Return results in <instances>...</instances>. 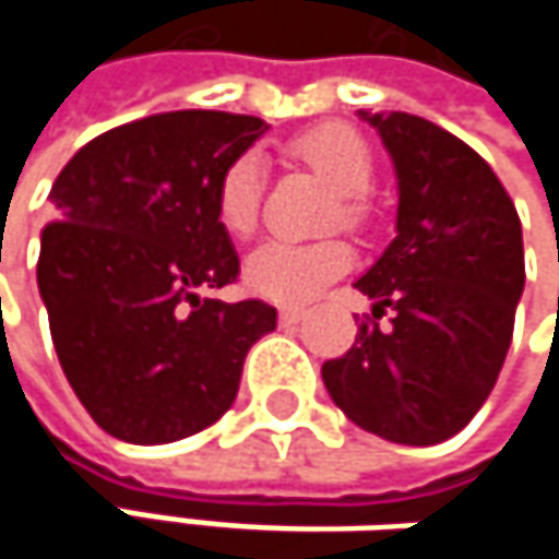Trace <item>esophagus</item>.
<instances>
[{
  "mask_svg": "<svg viewBox=\"0 0 559 559\" xmlns=\"http://www.w3.org/2000/svg\"><path fill=\"white\" fill-rule=\"evenodd\" d=\"M300 320H304V310H300V307H284V310H281V323L290 326V323H300Z\"/></svg>",
  "mask_w": 559,
  "mask_h": 559,
  "instance_id": "obj_1",
  "label": "esophagus"
}]
</instances>
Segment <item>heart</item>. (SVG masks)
Instances as JSON below:
<instances>
[{"label": "heart", "instance_id": "1", "mask_svg": "<svg viewBox=\"0 0 559 559\" xmlns=\"http://www.w3.org/2000/svg\"><path fill=\"white\" fill-rule=\"evenodd\" d=\"M284 158L304 165L333 190V206L326 226H343L349 233L366 229L372 206L366 190L376 177L372 148L359 132L340 122L313 126L284 142ZM262 210V162L255 155H239L223 170L216 183V219L233 239H249L259 226ZM349 249L340 239H320L307 246L265 242L246 259V281L262 297L278 304H304L323 284L340 278L349 269Z\"/></svg>", "mask_w": 559, "mask_h": 559}]
</instances>
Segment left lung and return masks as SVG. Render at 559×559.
I'll return each mask as SVG.
<instances>
[{
  "mask_svg": "<svg viewBox=\"0 0 559 559\" xmlns=\"http://www.w3.org/2000/svg\"><path fill=\"white\" fill-rule=\"evenodd\" d=\"M359 116L394 158L397 236L356 281L376 307L353 349L323 362V385L362 430L430 447L476 417L502 372L524 287L521 219L453 132L411 112Z\"/></svg>",
  "mask_w": 559,
  "mask_h": 559,
  "instance_id": "left-lung-1",
  "label": "left lung"
}]
</instances>
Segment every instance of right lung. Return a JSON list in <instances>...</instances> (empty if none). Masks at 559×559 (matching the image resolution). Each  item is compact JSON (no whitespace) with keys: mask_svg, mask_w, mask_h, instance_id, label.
<instances>
[{"mask_svg":"<svg viewBox=\"0 0 559 559\" xmlns=\"http://www.w3.org/2000/svg\"><path fill=\"white\" fill-rule=\"evenodd\" d=\"M265 129L216 109L162 112L96 135L57 174L38 290L70 389L126 443L216 424L246 353L278 323L265 300L206 294L239 278L216 183Z\"/></svg>","mask_w":559,"mask_h":559,"instance_id":"add662e5","label":"right lung"}]
</instances>
